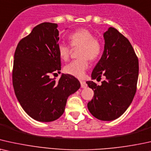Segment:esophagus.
Wrapping results in <instances>:
<instances>
[{
    "label": "esophagus",
    "instance_id": "obj_1",
    "mask_svg": "<svg viewBox=\"0 0 151 151\" xmlns=\"http://www.w3.org/2000/svg\"><path fill=\"white\" fill-rule=\"evenodd\" d=\"M80 83H81V88H86L88 86L87 83H86V82L83 81H80Z\"/></svg>",
    "mask_w": 151,
    "mask_h": 151
}]
</instances>
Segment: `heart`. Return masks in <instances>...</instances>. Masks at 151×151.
I'll use <instances>...</instances> for the list:
<instances>
[{
  "label": "heart",
  "mask_w": 151,
  "mask_h": 151,
  "mask_svg": "<svg viewBox=\"0 0 151 151\" xmlns=\"http://www.w3.org/2000/svg\"><path fill=\"white\" fill-rule=\"evenodd\" d=\"M70 45L61 42L58 45V52L60 58L66 61L71 53L72 46L80 47L79 50V59L73 60L67 64L64 70L67 74L74 77L81 78L88 69V59L94 61L99 57L101 51V45L99 40L94 37L93 34L86 28H79L72 32L68 36Z\"/></svg>",
  "instance_id": "1"
}]
</instances>
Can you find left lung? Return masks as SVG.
<instances>
[{
	"instance_id": "obj_1",
	"label": "left lung",
	"mask_w": 151,
	"mask_h": 151,
	"mask_svg": "<svg viewBox=\"0 0 151 151\" xmlns=\"http://www.w3.org/2000/svg\"><path fill=\"white\" fill-rule=\"evenodd\" d=\"M104 38L103 55L92 78L99 81L103 75L106 80L101 86L92 81L86 82L94 90L88 108L96 119L112 121L122 115L132 103L137 90L139 61L130 41L115 28H108Z\"/></svg>"
}]
</instances>
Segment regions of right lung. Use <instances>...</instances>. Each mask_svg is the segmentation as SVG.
I'll return each instance as SVG.
<instances>
[{"instance_id": "add662e5", "label": "right lung", "mask_w": 151, "mask_h": 151, "mask_svg": "<svg viewBox=\"0 0 151 151\" xmlns=\"http://www.w3.org/2000/svg\"><path fill=\"white\" fill-rule=\"evenodd\" d=\"M57 23H43L18 43L14 53L12 82L18 101L34 119L50 122L59 119L70 94L79 89L78 79L62 74L59 81L51 74L61 70Z\"/></svg>"}]
</instances>
